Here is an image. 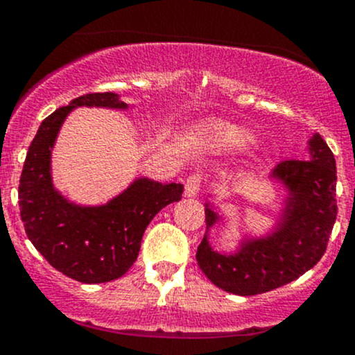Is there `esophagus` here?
<instances>
[{
    "label": "esophagus",
    "instance_id": "34e87169",
    "mask_svg": "<svg viewBox=\"0 0 355 355\" xmlns=\"http://www.w3.org/2000/svg\"><path fill=\"white\" fill-rule=\"evenodd\" d=\"M200 187H202V175L191 173L185 182V195L187 197H197Z\"/></svg>",
    "mask_w": 355,
    "mask_h": 355
}]
</instances>
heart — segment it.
<instances>
[{
  "label": "heart",
  "mask_w": 355,
  "mask_h": 355,
  "mask_svg": "<svg viewBox=\"0 0 355 355\" xmlns=\"http://www.w3.org/2000/svg\"><path fill=\"white\" fill-rule=\"evenodd\" d=\"M214 140L222 148H242L248 144L245 132L235 128V126H218L214 133Z\"/></svg>",
  "instance_id": "1"
}]
</instances>
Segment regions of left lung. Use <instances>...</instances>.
Here are the masks:
<instances>
[{
  "label": "left lung",
  "instance_id": "1",
  "mask_svg": "<svg viewBox=\"0 0 355 355\" xmlns=\"http://www.w3.org/2000/svg\"><path fill=\"white\" fill-rule=\"evenodd\" d=\"M309 160H284L272 177L288 189L287 205L274 234L243 240L234 255L211 250L207 235L197 248L200 270L217 287L237 295H257L292 282L324 255L337 218L336 158L324 138L309 141ZM218 215L207 203L205 222Z\"/></svg>",
  "mask_w": 355,
  "mask_h": 355
}]
</instances>
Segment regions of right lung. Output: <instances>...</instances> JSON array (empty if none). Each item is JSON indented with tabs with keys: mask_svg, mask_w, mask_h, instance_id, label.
Returning <instances> with one entry per match:
<instances>
[{
	"mask_svg": "<svg viewBox=\"0 0 355 355\" xmlns=\"http://www.w3.org/2000/svg\"><path fill=\"white\" fill-rule=\"evenodd\" d=\"M83 105L126 108L116 93H88L44 118L19 178V214L28 239L51 267L78 282L101 284L135 263L145 229L164 207L180 200L183 185L138 178L101 207H80L61 197L51 183V148L68 113Z\"/></svg>",
	"mask_w": 355,
	"mask_h": 355,
	"instance_id": "1",
	"label": "right lung"
}]
</instances>
